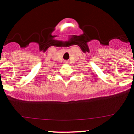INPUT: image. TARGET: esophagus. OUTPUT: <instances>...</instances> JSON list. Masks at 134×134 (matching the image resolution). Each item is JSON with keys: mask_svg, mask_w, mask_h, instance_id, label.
<instances>
[{"mask_svg": "<svg viewBox=\"0 0 134 134\" xmlns=\"http://www.w3.org/2000/svg\"><path fill=\"white\" fill-rule=\"evenodd\" d=\"M65 63H67V62H65Z\"/></svg>", "mask_w": 134, "mask_h": 134, "instance_id": "34e87169", "label": "esophagus"}]
</instances>
